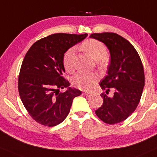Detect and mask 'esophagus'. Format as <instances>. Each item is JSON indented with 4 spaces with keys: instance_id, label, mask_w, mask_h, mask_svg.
<instances>
[{
    "instance_id": "obj_1",
    "label": "esophagus",
    "mask_w": 157,
    "mask_h": 157,
    "mask_svg": "<svg viewBox=\"0 0 157 157\" xmlns=\"http://www.w3.org/2000/svg\"><path fill=\"white\" fill-rule=\"evenodd\" d=\"M83 94H84L86 97H89L91 95V92H83Z\"/></svg>"
}]
</instances>
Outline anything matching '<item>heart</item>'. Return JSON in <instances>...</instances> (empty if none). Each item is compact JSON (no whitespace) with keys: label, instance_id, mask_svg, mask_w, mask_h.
<instances>
[{"label":"heart","instance_id":"obj_1","mask_svg":"<svg viewBox=\"0 0 157 157\" xmlns=\"http://www.w3.org/2000/svg\"><path fill=\"white\" fill-rule=\"evenodd\" d=\"M82 48L91 57L98 61L100 67H105L106 60L105 57L107 56L108 51L105 46L100 40L90 38L84 40L82 44ZM75 48H70L64 53L63 56V65L64 68L67 72L73 71V57ZM99 77L95 73H78L73 77L72 83L73 86L82 90H90L97 84Z\"/></svg>","mask_w":157,"mask_h":157}]
</instances>
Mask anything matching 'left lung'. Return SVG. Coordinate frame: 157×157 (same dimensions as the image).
Instances as JSON below:
<instances>
[{
  "label": "left lung",
  "instance_id": "obj_1",
  "mask_svg": "<svg viewBox=\"0 0 157 157\" xmlns=\"http://www.w3.org/2000/svg\"><path fill=\"white\" fill-rule=\"evenodd\" d=\"M90 38L105 44L111 53L108 75L100 83L102 90L105 91L100 94L103 103L95 113L108 124L121 122L135 111L140 102L145 84L142 61L130 42L119 35L92 33ZM111 89L114 91L113 98L107 95Z\"/></svg>",
  "mask_w": 157,
  "mask_h": 157
}]
</instances>
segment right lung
<instances>
[{"label": "right lung", "instance_id": "add662e5", "mask_svg": "<svg viewBox=\"0 0 157 157\" xmlns=\"http://www.w3.org/2000/svg\"><path fill=\"white\" fill-rule=\"evenodd\" d=\"M88 34L55 33L37 40L25 56L18 77L19 96L28 113L41 125L54 127L66 118L80 90L68 88L63 56Z\"/></svg>", "mask_w": 157, "mask_h": 157}]
</instances>
